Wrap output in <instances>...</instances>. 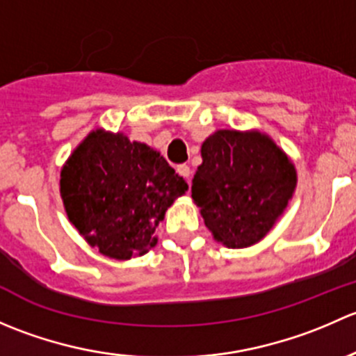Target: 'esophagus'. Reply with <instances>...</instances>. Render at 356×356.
Masks as SVG:
<instances>
[{
	"mask_svg": "<svg viewBox=\"0 0 356 356\" xmlns=\"http://www.w3.org/2000/svg\"><path fill=\"white\" fill-rule=\"evenodd\" d=\"M177 172H179V175H182V177L188 181V184L191 182V168H189L188 165H179Z\"/></svg>",
	"mask_w": 356,
	"mask_h": 356,
	"instance_id": "34e87169",
	"label": "esophagus"
}]
</instances>
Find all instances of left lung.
<instances>
[{
	"instance_id": "obj_1",
	"label": "left lung",
	"mask_w": 356,
	"mask_h": 356,
	"mask_svg": "<svg viewBox=\"0 0 356 356\" xmlns=\"http://www.w3.org/2000/svg\"><path fill=\"white\" fill-rule=\"evenodd\" d=\"M201 158L191 196L213 238L227 248L261 241L293 198V161L268 136L227 129L204 139Z\"/></svg>"
}]
</instances>
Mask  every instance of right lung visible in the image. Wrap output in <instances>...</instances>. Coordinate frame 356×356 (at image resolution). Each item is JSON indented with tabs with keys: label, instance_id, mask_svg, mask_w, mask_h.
<instances>
[{
	"label": "right lung",
	"instance_id": "add662e5",
	"mask_svg": "<svg viewBox=\"0 0 356 356\" xmlns=\"http://www.w3.org/2000/svg\"><path fill=\"white\" fill-rule=\"evenodd\" d=\"M186 191L188 182L160 153L103 129L89 132L60 174L68 220L115 260L148 253L167 208Z\"/></svg>",
	"mask_w": 356,
	"mask_h": 356
}]
</instances>
